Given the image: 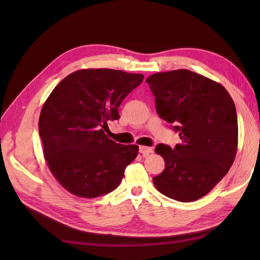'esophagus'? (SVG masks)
<instances>
[{"label":"esophagus","mask_w":260,"mask_h":260,"mask_svg":"<svg viewBox=\"0 0 260 260\" xmlns=\"http://www.w3.org/2000/svg\"><path fill=\"white\" fill-rule=\"evenodd\" d=\"M140 152L143 156H147L148 154L153 152V148L148 146H140Z\"/></svg>","instance_id":"1"}]
</instances>
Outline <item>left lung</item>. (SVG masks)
<instances>
[{"mask_svg": "<svg viewBox=\"0 0 260 260\" xmlns=\"http://www.w3.org/2000/svg\"><path fill=\"white\" fill-rule=\"evenodd\" d=\"M158 116L179 132L174 148L158 144L165 162L153 183L181 202L206 196L228 173L238 147V119L225 88L186 69L157 73L146 79Z\"/></svg>", "mask_w": 260, "mask_h": 260, "instance_id": "8db88e82", "label": "left lung"}]
</instances>
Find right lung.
<instances>
[{
    "instance_id": "1",
    "label": "right lung",
    "mask_w": 260,
    "mask_h": 260,
    "mask_svg": "<svg viewBox=\"0 0 260 260\" xmlns=\"http://www.w3.org/2000/svg\"><path fill=\"white\" fill-rule=\"evenodd\" d=\"M144 76L114 69H81L54 87L39 117L49 170L71 194L97 198L115 190L134 161L137 145H123L105 134L119 119L124 98Z\"/></svg>"
}]
</instances>
